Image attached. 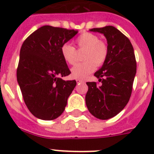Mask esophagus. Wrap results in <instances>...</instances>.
Wrapping results in <instances>:
<instances>
[{"instance_id":"1","label":"esophagus","mask_w":154,"mask_h":154,"mask_svg":"<svg viewBox=\"0 0 154 154\" xmlns=\"http://www.w3.org/2000/svg\"><path fill=\"white\" fill-rule=\"evenodd\" d=\"M76 82H77V83L78 84H79V83H84V81L83 80H82V79H76Z\"/></svg>"}]
</instances>
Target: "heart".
<instances>
[{
	"label": "heart",
	"mask_w": 154,
	"mask_h": 154,
	"mask_svg": "<svg viewBox=\"0 0 154 154\" xmlns=\"http://www.w3.org/2000/svg\"><path fill=\"white\" fill-rule=\"evenodd\" d=\"M75 44L79 50H85L83 59L85 62L76 64L71 69L72 76L75 79H85L93 72L96 66H100L105 62L108 55L107 45L95 34L84 32L76 38ZM61 55L69 65L76 62L77 52L72 45L65 43L61 47Z\"/></svg>",
	"instance_id": "obj_1"
}]
</instances>
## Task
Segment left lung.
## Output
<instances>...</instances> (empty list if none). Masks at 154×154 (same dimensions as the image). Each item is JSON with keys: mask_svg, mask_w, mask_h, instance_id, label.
Wrapping results in <instances>:
<instances>
[{"mask_svg": "<svg viewBox=\"0 0 154 154\" xmlns=\"http://www.w3.org/2000/svg\"><path fill=\"white\" fill-rule=\"evenodd\" d=\"M104 35L108 55L94 75L101 84L86 82L89 87L85 103L89 112L99 119L113 117L124 109L130 100L137 72V62L131 42L113 26L89 30Z\"/></svg>", "mask_w": 154, "mask_h": 154, "instance_id": "left-lung-1", "label": "left lung"}]
</instances>
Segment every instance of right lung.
<instances>
[{
  "instance_id": "right-lung-1",
  "label": "right lung",
  "mask_w": 154,
  "mask_h": 154,
  "mask_svg": "<svg viewBox=\"0 0 154 154\" xmlns=\"http://www.w3.org/2000/svg\"><path fill=\"white\" fill-rule=\"evenodd\" d=\"M78 33L45 25L25 39L20 51L17 80L30 112L43 120L62 115L76 85L62 77L71 73L61 55V47Z\"/></svg>"
}]
</instances>
